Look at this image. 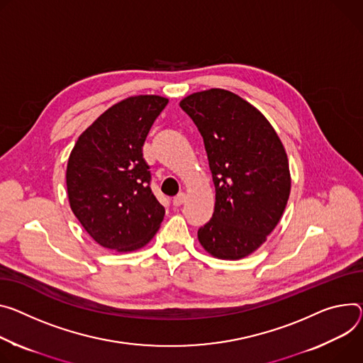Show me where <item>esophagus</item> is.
Instances as JSON below:
<instances>
[{
    "instance_id": "1",
    "label": "esophagus",
    "mask_w": 363,
    "mask_h": 363,
    "mask_svg": "<svg viewBox=\"0 0 363 363\" xmlns=\"http://www.w3.org/2000/svg\"><path fill=\"white\" fill-rule=\"evenodd\" d=\"M185 200H186V194L185 192H179L177 196H174L172 203H174L175 207H179V206H182L185 203Z\"/></svg>"
}]
</instances>
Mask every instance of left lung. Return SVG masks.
I'll list each match as a JSON object with an SVG mask.
<instances>
[{"label": "left lung", "instance_id": "left-lung-1", "mask_svg": "<svg viewBox=\"0 0 363 363\" xmlns=\"http://www.w3.org/2000/svg\"><path fill=\"white\" fill-rule=\"evenodd\" d=\"M204 139L216 186L213 218L199 230L204 250L238 260L267 242L291 192L285 147L275 128L238 94L211 88L182 98Z\"/></svg>", "mask_w": 363, "mask_h": 363}]
</instances>
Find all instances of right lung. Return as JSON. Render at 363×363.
Listing matches in <instances>:
<instances>
[{
    "mask_svg": "<svg viewBox=\"0 0 363 363\" xmlns=\"http://www.w3.org/2000/svg\"><path fill=\"white\" fill-rule=\"evenodd\" d=\"M160 95H131L79 135L67 167L71 210L100 246L120 253L145 247L164 216L143 159L149 130L167 107Z\"/></svg>",
    "mask_w": 363,
    "mask_h": 363,
    "instance_id": "obj_1",
    "label": "right lung"
}]
</instances>
